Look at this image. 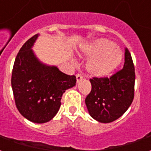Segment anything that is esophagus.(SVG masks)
<instances>
[{"label":"esophagus","mask_w":151,"mask_h":151,"mask_svg":"<svg viewBox=\"0 0 151 151\" xmlns=\"http://www.w3.org/2000/svg\"><path fill=\"white\" fill-rule=\"evenodd\" d=\"M76 78H77V82H79L82 78H83V77H82V75L81 73H77V74H76Z\"/></svg>","instance_id":"34e87169"}]
</instances>
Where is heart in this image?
I'll return each instance as SVG.
<instances>
[{"instance_id": "obj_1", "label": "heart", "mask_w": 151, "mask_h": 151, "mask_svg": "<svg viewBox=\"0 0 151 151\" xmlns=\"http://www.w3.org/2000/svg\"><path fill=\"white\" fill-rule=\"evenodd\" d=\"M83 52L91 57L87 70L94 76L103 77L111 73L120 65L123 53L115 43L107 39H99L85 46Z\"/></svg>"}]
</instances>
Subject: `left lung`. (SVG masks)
Wrapping results in <instances>:
<instances>
[{"instance_id":"8db88e82","label":"left lung","mask_w":151,"mask_h":151,"mask_svg":"<svg viewBox=\"0 0 151 151\" xmlns=\"http://www.w3.org/2000/svg\"><path fill=\"white\" fill-rule=\"evenodd\" d=\"M91 91L86 98L91 116L101 123L118 119L129 108L134 98L135 70L128 48L124 50L123 69L110 78L90 79Z\"/></svg>"}]
</instances>
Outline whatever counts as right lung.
<instances>
[{"mask_svg":"<svg viewBox=\"0 0 151 151\" xmlns=\"http://www.w3.org/2000/svg\"><path fill=\"white\" fill-rule=\"evenodd\" d=\"M39 35L22 45L16 56L11 85L19 112L31 122L46 123L56 116L61 97L76 84V77L60 71L56 66L40 62L31 49Z\"/></svg>","mask_w":151,"mask_h":151,"instance_id":"add662e5","label":"right lung"}]
</instances>
